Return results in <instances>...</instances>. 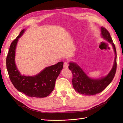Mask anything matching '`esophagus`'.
<instances>
[{
  "label": "esophagus",
  "instance_id": "1",
  "mask_svg": "<svg viewBox=\"0 0 123 123\" xmlns=\"http://www.w3.org/2000/svg\"><path fill=\"white\" fill-rule=\"evenodd\" d=\"M69 66V63L68 61H65L63 63V67L64 68H68Z\"/></svg>",
  "mask_w": 123,
  "mask_h": 123
}]
</instances>
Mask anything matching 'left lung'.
Masks as SVG:
<instances>
[{
    "instance_id": "obj_1",
    "label": "left lung",
    "mask_w": 123,
    "mask_h": 123,
    "mask_svg": "<svg viewBox=\"0 0 123 123\" xmlns=\"http://www.w3.org/2000/svg\"><path fill=\"white\" fill-rule=\"evenodd\" d=\"M101 32L102 37L108 41L113 45L115 54L114 66L107 76L100 79H93L89 78L76 63L73 62L69 63V69L71 70L73 74L72 80L73 87L77 92L82 95L90 96L101 92L111 83L116 74L117 55L115 46L113 43L110 33L105 27H101Z\"/></svg>"
}]
</instances>
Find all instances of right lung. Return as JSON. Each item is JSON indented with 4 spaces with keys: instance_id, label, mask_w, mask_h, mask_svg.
I'll return each mask as SVG.
<instances>
[{
    "instance_id": "obj_1",
    "label": "right lung",
    "mask_w": 123,
    "mask_h": 123,
    "mask_svg": "<svg viewBox=\"0 0 123 123\" xmlns=\"http://www.w3.org/2000/svg\"><path fill=\"white\" fill-rule=\"evenodd\" d=\"M25 30H23L10 46L6 58V67L12 85L20 92L28 97H46L53 90L56 79L63 68V62H58L46 67L35 76H25L20 74L15 63V49L17 42Z\"/></svg>"
}]
</instances>
